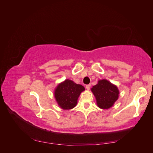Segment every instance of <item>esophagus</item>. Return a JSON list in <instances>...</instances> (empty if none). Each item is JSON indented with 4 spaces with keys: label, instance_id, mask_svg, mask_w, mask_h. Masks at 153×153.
<instances>
[{
    "label": "esophagus",
    "instance_id": "34e87169",
    "mask_svg": "<svg viewBox=\"0 0 153 153\" xmlns=\"http://www.w3.org/2000/svg\"><path fill=\"white\" fill-rule=\"evenodd\" d=\"M85 87H86V89H87V90H89V89H90V87H91V84H88V85H86Z\"/></svg>",
    "mask_w": 153,
    "mask_h": 153
}]
</instances>
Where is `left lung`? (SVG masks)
<instances>
[{"mask_svg":"<svg viewBox=\"0 0 153 153\" xmlns=\"http://www.w3.org/2000/svg\"><path fill=\"white\" fill-rule=\"evenodd\" d=\"M100 108L107 109L112 106L119 97L117 87L106 80L98 81V84L91 89Z\"/></svg>","mask_w":153,"mask_h":153,"instance_id":"obj_1","label":"left lung"}]
</instances>
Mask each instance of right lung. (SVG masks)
I'll return each mask as SVG.
<instances>
[{
  "instance_id": "obj_1",
  "label": "right lung",
  "mask_w": 153,
  "mask_h": 153,
  "mask_svg": "<svg viewBox=\"0 0 153 153\" xmlns=\"http://www.w3.org/2000/svg\"><path fill=\"white\" fill-rule=\"evenodd\" d=\"M84 90V87L82 85L66 80L55 89V98L60 107L64 110L71 109L76 105L78 97Z\"/></svg>"
}]
</instances>
